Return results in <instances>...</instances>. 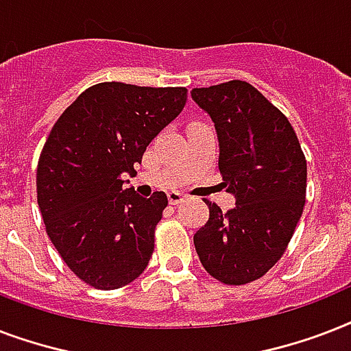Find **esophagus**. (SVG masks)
<instances>
[{"label": "esophagus", "mask_w": 351, "mask_h": 351, "mask_svg": "<svg viewBox=\"0 0 351 351\" xmlns=\"http://www.w3.org/2000/svg\"><path fill=\"white\" fill-rule=\"evenodd\" d=\"M167 198H169L171 206H178V204L184 200V195H182V193H178V191H171L169 195H167Z\"/></svg>", "instance_id": "1"}]
</instances>
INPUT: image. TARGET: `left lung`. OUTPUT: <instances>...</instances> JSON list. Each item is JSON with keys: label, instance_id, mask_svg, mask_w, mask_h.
<instances>
[{"label": "left lung", "instance_id": "1", "mask_svg": "<svg viewBox=\"0 0 351 351\" xmlns=\"http://www.w3.org/2000/svg\"><path fill=\"white\" fill-rule=\"evenodd\" d=\"M219 138V169L234 197L228 213L209 206L195 233L206 271L224 284H247L271 269L293 237L306 198V158L293 127L247 82L191 90Z\"/></svg>", "mask_w": 351, "mask_h": 351}]
</instances>
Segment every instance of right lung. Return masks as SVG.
Returning a JSON list of instances; mask_svg holds the SVG:
<instances>
[{
  "instance_id": "obj_1",
  "label": "right lung",
  "mask_w": 351,
  "mask_h": 351,
  "mask_svg": "<svg viewBox=\"0 0 351 351\" xmlns=\"http://www.w3.org/2000/svg\"><path fill=\"white\" fill-rule=\"evenodd\" d=\"M184 87L106 82L63 111L38 162V206L71 271L96 289H117L147 267L164 191L123 189L145 149L186 106Z\"/></svg>"
}]
</instances>
